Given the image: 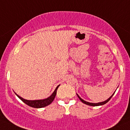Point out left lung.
<instances>
[{"label":"left lung","mask_w":130,"mask_h":130,"mask_svg":"<svg viewBox=\"0 0 130 130\" xmlns=\"http://www.w3.org/2000/svg\"><path fill=\"white\" fill-rule=\"evenodd\" d=\"M115 92H114L113 94H112V95H111V96L110 97V98H109L108 99H107V100L104 101H103V102H101V103H89V102H87V101H86L83 100V99H82V98H81L80 97L79 95H78V94H77V96H78V98H79V99H80V100L82 102V103H84V104H87V105H89V106H101V105H104V104H105L106 103H107V102H108L109 101L110 99H111V98H112V95H114V94H115Z\"/></svg>","instance_id":"left-lung-1"}]
</instances>
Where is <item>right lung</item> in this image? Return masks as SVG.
I'll return each instance as SVG.
<instances>
[{
	"mask_svg": "<svg viewBox=\"0 0 130 130\" xmlns=\"http://www.w3.org/2000/svg\"><path fill=\"white\" fill-rule=\"evenodd\" d=\"M59 86H60V85L56 87L55 90H54V92L52 93V94L50 96L44 99H39V100H27V99H23V98L19 96V95H18L15 92L14 93H15V95H16L22 101L24 102L25 104H26L29 106H31V107H35V108H41V107H44L48 106L53 101V100H54L56 96V94H57V90Z\"/></svg>",
	"mask_w": 130,
	"mask_h": 130,
	"instance_id": "obj_1",
	"label": "right lung"
}]
</instances>
